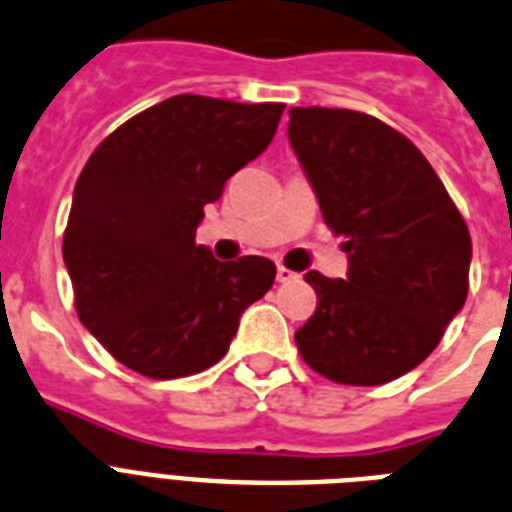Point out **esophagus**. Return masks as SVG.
<instances>
[{"label":"esophagus","instance_id":"1","mask_svg":"<svg viewBox=\"0 0 512 512\" xmlns=\"http://www.w3.org/2000/svg\"><path fill=\"white\" fill-rule=\"evenodd\" d=\"M296 272H291V269L285 267H277V283H291V280H296Z\"/></svg>","mask_w":512,"mask_h":512}]
</instances>
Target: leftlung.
I'll return each mask as SVG.
<instances>
[{
	"instance_id": "1",
	"label": "left lung",
	"mask_w": 512,
	"mask_h": 512,
	"mask_svg": "<svg viewBox=\"0 0 512 512\" xmlns=\"http://www.w3.org/2000/svg\"><path fill=\"white\" fill-rule=\"evenodd\" d=\"M288 141L350 261L344 280L304 275L318 310L296 331L301 358L331 382H392L438 347L465 304V219L425 154L371 114L299 106Z\"/></svg>"
}]
</instances>
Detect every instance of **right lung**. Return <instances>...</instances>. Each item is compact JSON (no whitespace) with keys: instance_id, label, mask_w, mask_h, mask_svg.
I'll use <instances>...</instances> for the list:
<instances>
[{"instance_id":"right-lung-1","label":"right lung","mask_w":512,"mask_h":512,"mask_svg":"<svg viewBox=\"0 0 512 512\" xmlns=\"http://www.w3.org/2000/svg\"><path fill=\"white\" fill-rule=\"evenodd\" d=\"M285 104L173 95L104 138L74 186L63 261L82 326L149 379L219 363L275 283L264 256L219 261L194 232L229 176L275 138Z\"/></svg>"}]
</instances>
